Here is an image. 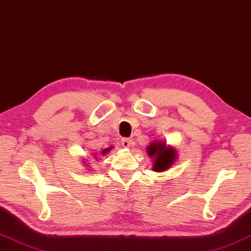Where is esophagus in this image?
Segmentation results:
<instances>
[{
  "label": "esophagus",
  "mask_w": 251,
  "mask_h": 251,
  "mask_svg": "<svg viewBox=\"0 0 251 251\" xmlns=\"http://www.w3.org/2000/svg\"><path fill=\"white\" fill-rule=\"evenodd\" d=\"M131 145V140L129 138H123L122 139V146L125 147V148H128Z\"/></svg>",
  "instance_id": "esophagus-1"
}]
</instances>
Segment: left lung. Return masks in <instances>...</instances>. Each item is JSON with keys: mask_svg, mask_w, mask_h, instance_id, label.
I'll use <instances>...</instances> for the list:
<instances>
[{"mask_svg": "<svg viewBox=\"0 0 251 251\" xmlns=\"http://www.w3.org/2000/svg\"><path fill=\"white\" fill-rule=\"evenodd\" d=\"M147 151H148V154L150 156H155L153 170L156 172L165 171L166 169H169L175 160V150L166 148L162 142L151 144Z\"/></svg>", "mask_w": 251, "mask_h": 251, "instance_id": "left-lung-1", "label": "left lung"}]
</instances>
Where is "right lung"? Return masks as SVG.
Returning a JSON list of instances; mask_svg holds the SVG:
<instances>
[{
    "mask_svg": "<svg viewBox=\"0 0 251 251\" xmlns=\"http://www.w3.org/2000/svg\"><path fill=\"white\" fill-rule=\"evenodd\" d=\"M110 149H111V148H106V149H104V150H103V151L101 152V153H102V154H105L107 151H110Z\"/></svg>",
    "mask_w": 251,
    "mask_h": 251,
    "instance_id": "right-lung-1",
    "label": "right lung"
}]
</instances>
